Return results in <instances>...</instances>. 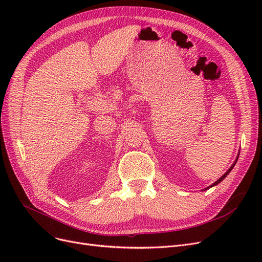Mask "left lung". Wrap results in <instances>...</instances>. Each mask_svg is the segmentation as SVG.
Here are the masks:
<instances>
[{"label": "left lung", "instance_id": "obj_1", "mask_svg": "<svg viewBox=\"0 0 262 262\" xmlns=\"http://www.w3.org/2000/svg\"><path fill=\"white\" fill-rule=\"evenodd\" d=\"M239 153H240V152H239ZM238 157H239V156H237V158H236L235 162H233V163H232V166H231V167H230V168H229V169H228V170H227V171H226V172H225V173H224V174H223V175H222L221 177H220V178H219V180H217L216 182H214V183H213L212 185H210L209 187H207V188H205V189H203V191H205V190H208V189H210L211 187H214V186H216V185H219L220 183H221V182H222V181L224 180V178H225V177H226V176H227V175H228V174L230 173V171H231V170L233 169V167H235V164H236V162H237V160H238Z\"/></svg>", "mask_w": 262, "mask_h": 262}]
</instances>
